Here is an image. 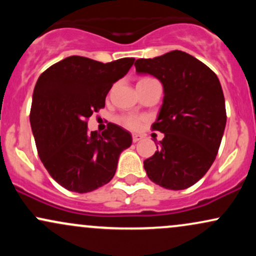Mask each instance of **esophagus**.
I'll return each instance as SVG.
<instances>
[{"label": "esophagus", "instance_id": "1", "mask_svg": "<svg viewBox=\"0 0 256 256\" xmlns=\"http://www.w3.org/2000/svg\"><path fill=\"white\" fill-rule=\"evenodd\" d=\"M142 136H140V134H132V140H134V143H137V142H140V140H142Z\"/></svg>", "mask_w": 256, "mask_h": 256}]
</instances>
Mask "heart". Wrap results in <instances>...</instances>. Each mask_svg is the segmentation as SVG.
Wrapping results in <instances>:
<instances>
[{"mask_svg": "<svg viewBox=\"0 0 256 256\" xmlns=\"http://www.w3.org/2000/svg\"><path fill=\"white\" fill-rule=\"evenodd\" d=\"M140 118H137V116H128L122 119V124H124L126 128H131V130H136V128H138V126H140Z\"/></svg>", "mask_w": 256, "mask_h": 256, "instance_id": "1", "label": "heart"}]
</instances>
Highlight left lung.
I'll use <instances>...</instances> for the list:
<instances>
[{
  "label": "left lung",
  "instance_id": "obj_1",
  "mask_svg": "<svg viewBox=\"0 0 256 256\" xmlns=\"http://www.w3.org/2000/svg\"><path fill=\"white\" fill-rule=\"evenodd\" d=\"M134 66L138 74H150L164 86L162 106L152 124L164 138L143 162L146 174L165 189H186L210 170L222 143L226 110L219 79L182 50L138 58Z\"/></svg>",
  "mask_w": 256,
  "mask_h": 256
}]
</instances>
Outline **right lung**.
Listing matches in <instances>:
<instances>
[{
    "label": "right lung",
    "mask_w": 256,
    "mask_h": 256,
    "mask_svg": "<svg viewBox=\"0 0 256 256\" xmlns=\"http://www.w3.org/2000/svg\"><path fill=\"white\" fill-rule=\"evenodd\" d=\"M134 62L124 58L100 62L68 56L46 70L32 96L30 122L40 161L52 178L70 192H90L114 177L132 136L108 124L102 134L88 131L86 119L104 108L112 85Z\"/></svg>",
    "instance_id": "1"
}]
</instances>
